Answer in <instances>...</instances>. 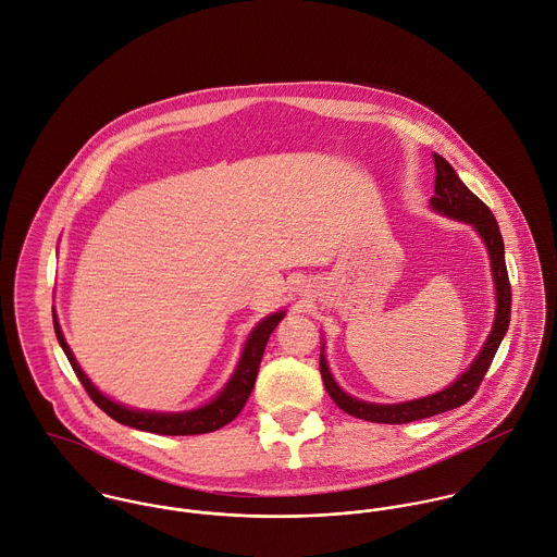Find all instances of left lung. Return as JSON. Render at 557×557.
Segmentation results:
<instances>
[{"label":"left lung","mask_w":557,"mask_h":557,"mask_svg":"<svg viewBox=\"0 0 557 557\" xmlns=\"http://www.w3.org/2000/svg\"><path fill=\"white\" fill-rule=\"evenodd\" d=\"M434 166H436L434 196L430 198L432 211H436L445 218L471 224L486 246V252L491 259L493 283H495V302H497L495 320H493V329H491L482 350L478 352V357L449 386H445L443 391H436L432 395L410 399V401H399V404H375V401H366V399H359V397L346 393L329 370V361L324 355V342H322L320 371H322V380H324L329 395L335 399V404L344 412L366 419V421H373V423H408V421L434 417V414H441L445 410L467 404L475 395L482 377L491 368L493 357L510 326L512 294H510V281H508L506 255H504V237H502L499 224H497L493 211L460 182V177L456 175L451 164L445 158H441L438 153H434Z\"/></svg>","instance_id":"obj_1"}]
</instances>
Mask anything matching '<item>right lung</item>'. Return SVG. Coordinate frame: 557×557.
I'll return each mask as SVG.
<instances>
[{
  "label": "right lung",
  "instance_id": "add662e5",
  "mask_svg": "<svg viewBox=\"0 0 557 557\" xmlns=\"http://www.w3.org/2000/svg\"><path fill=\"white\" fill-rule=\"evenodd\" d=\"M285 318V311H276L270 313L268 318H263L259 324L252 326V331L246 337L242 357L235 366V370L231 373V377L226 380V384L202 406L198 408H189L182 412H158V410H140V408H132L125 404L114 401L112 397L103 395L92 382L90 377L79 368L75 355L71 352L58 315L53 311V331L58 337L60 348L64 350L69 363L73 371L77 373L79 382L84 384V388L88 391V395L92 397V401L108 412L114 421L123 423V425H132L136 430H145V432H153V434H171V436H186V434H205V432H213L222 425H226L228 421H233L239 410L244 408L248 395L252 393L255 380H257V371L259 363L263 359L265 352V344L270 339V335L274 333V329L278 326V322Z\"/></svg>",
  "mask_w": 557,
  "mask_h": 557
}]
</instances>
